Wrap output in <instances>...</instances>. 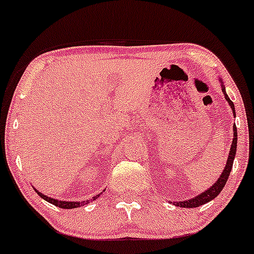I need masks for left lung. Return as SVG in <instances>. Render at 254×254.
<instances>
[{"label": "left lung", "mask_w": 254, "mask_h": 254, "mask_svg": "<svg viewBox=\"0 0 254 254\" xmlns=\"http://www.w3.org/2000/svg\"><path fill=\"white\" fill-rule=\"evenodd\" d=\"M221 89H223V92H224V95H225L226 101L229 102L230 107L232 108L233 114H236V112H234L233 102L231 101V99L229 98V96L226 95L225 88H224L223 84H221ZM236 151H237V127H236V125H233V140H232V145H231V149H230V156H229V158H227V163L225 165V169H224L223 173L220 175L219 179H218V181L214 183V184L212 185V188L207 189L206 191H204L203 193L198 194L197 197L192 198V199H190V200L178 201V203H176V201H175L173 204H175L176 206H181V207H198V206H200V205L208 203V201L212 200L213 198H216L217 195L220 193V191L223 190L224 185L226 184L227 179H229L231 169H232V165H233L234 156H236Z\"/></svg>", "instance_id": "8db88e82"}]
</instances>
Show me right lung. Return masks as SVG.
<instances>
[{"label": "right lung", "mask_w": 254, "mask_h": 254, "mask_svg": "<svg viewBox=\"0 0 254 254\" xmlns=\"http://www.w3.org/2000/svg\"><path fill=\"white\" fill-rule=\"evenodd\" d=\"M37 192V194L38 195H41V198H43L44 200H47V201H49V203H51V204H54V205H56V206H59V207H61V208H75V207H79V206H82V205H85V204H88L90 200H95L96 198H98L99 197V194H97V195H95L94 198L92 199H89V200H86V201H81V203H79V201H61V200H57V199H54V198H50V197H47V195H44V194H42L41 192H38L37 190H35Z\"/></svg>", "instance_id": "1"}]
</instances>
